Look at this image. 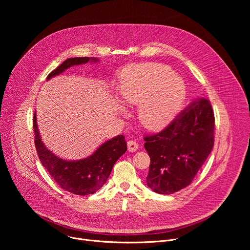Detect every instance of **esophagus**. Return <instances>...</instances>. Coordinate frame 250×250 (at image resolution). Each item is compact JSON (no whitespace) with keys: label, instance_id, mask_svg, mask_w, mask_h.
<instances>
[{"label":"esophagus","instance_id":"34e87169","mask_svg":"<svg viewBox=\"0 0 250 250\" xmlns=\"http://www.w3.org/2000/svg\"><path fill=\"white\" fill-rule=\"evenodd\" d=\"M127 149L129 152H135L138 149V144L133 140L127 141Z\"/></svg>","mask_w":250,"mask_h":250}]
</instances>
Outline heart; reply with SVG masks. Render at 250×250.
Instances as JSON below:
<instances>
[{
    "label": "heart",
    "instance_id": "obj_1",
    "mask_svg": "<svg viewBox=\"0 0 250 250\" xmlns=\"http://www.w3.org/2000/svg\"><path fill=\"white\" fill-rule=\"evenodd\" d=\"M121 93L125 104L138 105V120L150 131L165 128L181 110L186 99L183 79L159 63L126 67L121 75ZM125 113L124 105H120Z\"/></svg>",
    "mask_w": 250,
    "mask_h": 250
}]
</instances>
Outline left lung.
<instances>
[{
	"label": "left lung",
	"instance_id": "8db88e82",
	"mask_svg": "<svg viewBox=\"0 0 250 250\" xmlns=\"http://www.w3.org/2000/svg\"><path fill=\"white\" fill-rule=\"evenodd\" d=\"M215 117L209 102L200 99L161 132L146 136L150 157L146 184L158 194L189 186L213 146Z\"/></svg>",
	"mask_w": 250,
	"mask_h": 250
}]
</instances>
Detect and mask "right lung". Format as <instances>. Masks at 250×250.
I'll list each match as a JSON object with an SVG mask.
<instances>
[{"mask_svg":"<svg viewBox=\"0 0 250 250\" xmlns=\"http://www.w3.org/2000/svg\"><path fill=\"white\" fill-rule=\"evenodd\" d=\"M88 62L96 63V57H73L66 59L47 76L49 80L62 74L68 68ZM35 146L42 166L54 181L65 191L79 196L94 194L108 180L117 160L126 151L125 136L120 134L104 141L90 156L79 160H66L51 152L43 144L38 126L37 113L33 116Z\"/></svg>","mask_w":250,"mask_h":250,"instance_id":"1","label":"right lung"}]
</instances>
